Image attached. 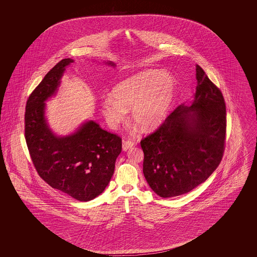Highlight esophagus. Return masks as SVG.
Masks as SVG:
<instances>
[{"label":"esophagus","instance_id":"1","mask_svg":"<svg viewBox=\"0 0 257 257\" xmlns=\"http://www.w3.org/2000/svg\"><path fill=\"white\" fill-rule=\"evenodd\" d=\"M134 146L135 143L133 141H131V140H127V141H124V142H123L122 149L124 151H126V150H128V149L132 148Z\"/></svg>","mask_w":257,"mask_h":257}]
</instances>
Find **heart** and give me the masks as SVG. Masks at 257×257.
I'll use <instances>...</instances> for the list:
<instances>
[{
    "instance_id": "obj_1",
    "label": "heart",
    "mask_w": 257,
    "mask_h": 257,
    "mask_svg": "<svg viewBox=\"0 0 257 257\" xmlns=\"http://www.w3.org/2000/svg\"><path fill=\"white\" fill-rule=\"evenodd\" d=\"M176 84L166 71L148 70L129 78L112 89V97L104 98L102 112L111 128L131 117L143 130H151L164 120L175 95Z\"/></svg>"
}]
</instances>
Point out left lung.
Listing matches in <instances>:
<instances>
[{"mask_svg":"<svg viewBox=\"0 0 257 257\" xmlns=\"http://www.w3.org/2000/svg\"><path fill=\"white\" fill-rule=\"evenodd\" d=\"M191 105H180L152 134L141 141L144 174L161 197L187 194L220 165L226 134V109L220 88L196 68Z\"/></svg>","mask_w":257,"mask_h":257,"instance_id":"obj_1","label":"left lung"}]
</instances>
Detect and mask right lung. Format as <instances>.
<instances>
[{
    "instance_id": "obj_1",
    "label": "right lung",
    "mask_w": 257,
    "mask_h": 257,
    "mask_svg": "<svg viewBox=\"0 0 257 257\" xmlns=\"http://www.w3.org/2000/svg\"><path fill=\"white\" fill-rule=\"evenodd\" d=\"M72 62L71 59L58 62L28 98L25 139L37 173L46 183L77 200L88 201L110 182L122 140L92 120L66 137H57L50 130L44 102L56 93L65 66Z\"/></svg>"
}]
</instances>
